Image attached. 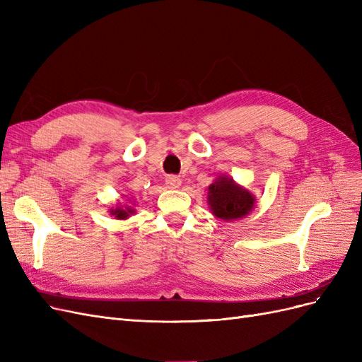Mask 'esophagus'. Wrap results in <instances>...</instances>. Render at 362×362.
I'll use <instances>...</instances> for the list:
<instances>
[{
    "instance_id": "1",
    "label": "esophagus",
    "mask_w": 362,
    "mask_h": 362,
    "mask_svg": "<svg viewBox=\"0 0 362 362\" xmlns=\"http://www.w3.org/2000/svg\"><path fill=\"white\" fill-rule=\"evenodd\" d=\"M166 185L169 189H180L181 185V178L177 177V175H169V177L166 178Z\"/></svg>"
}]
</instances>
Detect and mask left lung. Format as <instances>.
Segmentation results:
<instances>
[{"label":"left lung","mask_w":362,"mask_h":362,"mask_svg":"<svg viewBox=\"0 0 362 362\" xmlns=\"http://www.w3.org/2000/svg\"><path fill=\"white\" fill-rule=\"evenodd\" d=\"M254 196L237 185L231 178H217L208 189V204L214 216L233 221L246 216L254 208Z\"/></svg>","instance_id":"obj_1"}]
</instances>
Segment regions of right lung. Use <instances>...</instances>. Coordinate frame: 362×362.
Masks as SVG:
<instances>
[{
	"label": "right lung",
	"instance_id": "right-lung-1",
	"mask_svg": "<svg viewBox=\"0 0 362 362\" xmlns=\"http://www.w3.org/2000/svg\"><path fill=\"white\" fill-rule=\"evenodd\" d=\"M129 213H133V210H131V208H127V210H120V208H116V210H112V214H115V216L119 217V218L128 217Z\"/></svg>",
	"mask_w": 362,
	"mask_h": 362
}]
</instances>
